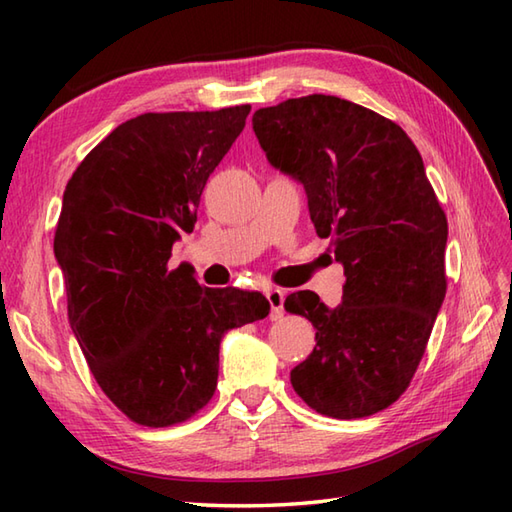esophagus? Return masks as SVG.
Listing matches in <instances>:
<instances>
[{"mask_svg": "<svg viewBox=\"0 0 512 512\" xmlns=\"http://www.w3.org/2000/svg\"><path fill=\"white\" fill-rule=\"evenodd\" d=\"M266 299L270 303V319L277 321L284 317V299H286V292L279 290V288H270L266 290Z\"/></svg>", "mask_w": 512, "mask_h": 512, "instance_id": "34e87169", "label": "esophagus"}]
</instances>
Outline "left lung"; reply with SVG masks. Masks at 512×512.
Returning <instances> with one entry per match:
<instances>
[{
	"label": "left lung",
	"mask_w": 512,
	"mask_h": 512,
	"mask_svg": "<svg viewBox=\"0 0 512 512\" xmlns=\"http://www.w3.org/2000/svg\"><path fill=\"white\" fill-rule=\"evenodd\" d=\"M253 129L270 165L303 184L345 270L336 308L310 290L286 297L317 330L290 383L323 416H372L409 387L447 295V215L411 138L367 107L310 94L257 110Z\"/></svg>",
	"instance_id": "1"
}]
</instances>
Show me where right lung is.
I'll list each match as a JSON object with an SVG mask.
<instances>
[{
  "label": "right lung",
  "instance_id": "1",
  "mask_svg": "<svg viewBox=\"0 0 512 512\" xmlns=\"http://www.w3.org/2000/svg\"><path fill=\"white\" fill-rule=\"evenodd\" d=\"M248 112L140 114L63 191L54 257L72 332L105 396L145 427L195 416L217 387L222 336L270 312L262 292L202 288L191 268L167 266Z\"/></svg>",
  "mask_w": 512,
  "mask_h": 512
}]
</instances>
